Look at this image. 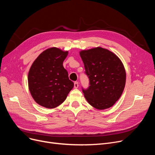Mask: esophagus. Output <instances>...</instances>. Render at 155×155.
<instances>
[{
  "instance_id": "obj_1",
  "label": "esophagus",
  "mask_w": 155,
  "mask_h": 155,
  "mask_svg": "<svg viewBox=\"0 0 155 155\" xmlns=\"http://www.w3.org/2000/svg\"><path fill=\"white\" fill-rule=\"evenodd\" d=\"M78 86H79V85H78V82H75V83H74V87H75V89H77Z\"/></svg>"
}]
</instances>
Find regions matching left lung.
I'll list each match as a JSON object with an SVG mask.
<instances>
[{
    "mask_svg": "<svg viewBox=\"0 0 155 155\" xmlns=\"http://www.w3.org/2000/svg\"><path fill=\"white\" fill-rule=\"evenodd\" d=\"M89 79L88 88H82L88 103L98 110L112 106L124 91L126 73L120 59L112 52L102 48L80 52Z\"/></svg>",
    "mask_w": 155,
    "mask_h": 155,
    "instance_id": "1",
    "label": "left lung"
}]
</instances>
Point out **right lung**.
Masks as SVG:
<instances>
[{"instance_id": "right-lung-1", "label": "right lung", "mask_w": 155, "mask_h": 155, "mask_svg": "<svg viewBox=\"0 0 155 155\" xmlns=\"http://www.w3.org/2000/svg\"><path fill=\"white\" fill-rule=\"evenodd\" d=\"M68 51L52 48L42 52L33 63L28 82L29 90L35 102L47 108L63 103L74 84L69 79L63 63Z\"/></svg>"}]
</instances>
